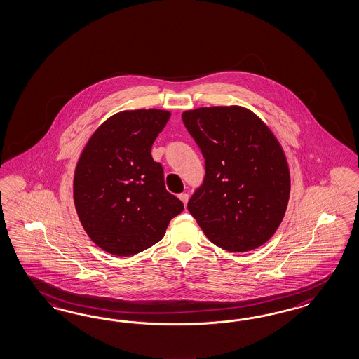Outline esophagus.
Masks as SVG:
<instances>
[{
	"instance_id": "34e87169",
	"label": "esophagus",
	"mask_w": 359,
	"mask_h": 359,
	"mask_svg": "<svg viewBox=\"0 0 359 359\" xmlns=\"http://www.w3.org/2000/svg\"><path fill=\"white\" fill-rule=\"evenodd\" d=\"M178 198L184 202V205H187V202H189V194H186V193H182V194L178 195Z\"/></svg>"
}]
</instances>
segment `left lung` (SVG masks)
Returning a JSON list of instances; mask_svg holds the SVG:
<instances>
[{
  "label": "left lung",
  "mask_w": 359,
  "mask_h": 359,
  "mask_svg": "<svg viewBox=\"0 0 359 359\" xmlns=\"http://www.w3.org/2000/svg\"><path fill=\"white\" fill-rule=\"evenodd\" d=\"M205 158L203 184L187 208L207 238L228 252H248L276 233L290 199V169L276 135L243 106L182 113Z\"/></svg>",
  "instance_id": "left-lung-1"
}]
</instances>
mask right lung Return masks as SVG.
Instances as JSON below:
<instances>
[{
    "label": "right lung",
    "instance_id": "right-lung-1",
    "mask_svg": "<svg viewBox=\"0 0 359 359\" xmlns=\"http://www.w3.org/2000/svg\"><path fill=\"white\" fill-rule=\"evenodd\" d=\"M170 113L126 110L106 119L82 149L73 201L85 232L114 256L140 253L158 243L184 203L166 191L163 166L151 149Z\"/></svg>",
    "mask_w": 359,
    "mask_h": 359
}]
</instances>
